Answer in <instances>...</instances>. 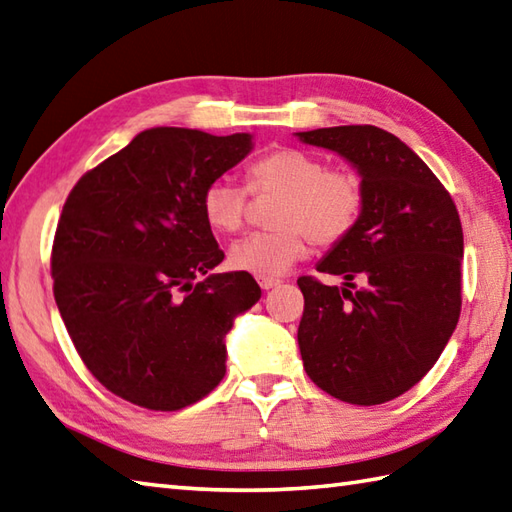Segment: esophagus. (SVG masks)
I'll list each match as a JSON object with an SVG mask.
<instances>
[{
    "instance_id": "esophagus-1",
    "label": "esophagus",
    "mask_w": 512,
    "mask_h": 512,
    "mask_svg": "<svg viewBox=\"0 0 512 512\" xmlns=\"http://www.w3.org/2000/svg\"><path fill=\"white\" fill-rule=\"evenodd\" d=\"M257 284L262 286L264 290H270V288H275V286H279L281 281L279 279H275V277H257Z\"/></svg>"
}]
</instances>
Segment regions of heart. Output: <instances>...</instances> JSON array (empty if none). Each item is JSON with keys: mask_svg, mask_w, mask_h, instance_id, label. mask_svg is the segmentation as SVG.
<instances>
[{"mask_svg": "<svg viewBox=\"0 0 512 512\" xmlns=\"http://www.w3.org/2000/svg\"><path fill=\"white\" fill-rule=\"evenodd\" d=\"M255 198H277L270 209L273 231L253 233L228 250L235 270L257 277H279L306 257L310 239L336 246L361 220L365 191L352 171L330 169L310 151L281 147L257 158L246 171ZM202 215L215 233L242 231L248 193L228 178H217L202 193Z\"/></svg>", "mask_w": 512, "mask_h": 512, "instance_id": "1", "label": "heart"}]
</instances>
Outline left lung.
Returning a JSON list of instances; mask_svg holds the SVG:
<instances>
[{"label":"left lung","instance_id":"1","mask_svg":"<svg viewBox=\"0 0 512 512\" xmlns=\"http://www.w3.org/2000/svg\"><path fill=\"white\" fill-rule=\"evenodd\" d=\"M301 143L336 151L363 182L361 220L317 264L343 288L299 277L306 374L352 405H383L436 365L462 308V224L449 191L394 134L323 127ZM361 283V287H356Z\"/></svg>","mask_w":512,"mask_h":512}]
</instances>
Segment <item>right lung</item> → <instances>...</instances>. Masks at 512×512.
<instances>
[{
    "label": "right lung",
    "mask_w": 512,
    "mask_h": 512,
    "mask_svg": "<svg viewBox=\"0 0 512 512\" xmlns=\"http://www.w3.org/2000/svg\"><path fill=\"white\" fill-rule=\"evenodd\" d=\"M250 149V134L151 127L85 173L63 204L54 301L85 367L127 402L178 411L226 374L224 336L262 290L248 273L209 275L224 253L202 193Z\"/></svg>",
    "instance_id": "1"
}]
</instances>
